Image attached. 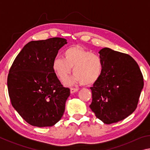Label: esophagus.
<instances>
[{
    "label": "esophagus",
    "mask_w": 150,
    "mask_h": 150,
    "mask_svg": "<svg viewBox=\"0 0 150 150\" xmlns=\"http://www.w3.org/2000/svg\"><path fill=\"white\" fill-rule=\"evenodd\" d=\"M79 91L78 88H70L71 93H74L75 92H77V91Z\"/></svg>",
    "instance_id": "obj_1"
}]
</instances>
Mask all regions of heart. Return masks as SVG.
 Wrapping results in <instances>:
<instances>
[{
    "instance_id": "b5f03b06",
    "label": "heart",
    "mask_w": 150,
    "mask_h": 150,
    "mask_svg": "<svg viewBox=\"0 0 150 150\" xmlns=\"http://www.w3.org/2000/svg\"><path fill=\"white\" fill-rule=\"evenodd\" d=\"M63 56L54 58L52 69L60 81H63L71 72L74 75L67 83H81L83 85H91L97 82L103 71V62L99 55L77 46L66 48Z\"/></svg>"
}]
</instances>
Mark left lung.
<instances>
[{"mask_svg": "<svg viewBox=\"0 0 150 150\" xmlns=\"http://www.w3.org/2000/svg\"><path fill=\"white\" fill-rule=\"evenodd\" d=\"M103 71L90 88L89 106L96 118L110 124L128 117L136 110L144 78L138 63L130 55L105 47L99 52Z\"/></svg>", "mask_w": 150, "mask_h": 150, "instance_id": "8db88e82", "label": "left lung"}]
</instances>
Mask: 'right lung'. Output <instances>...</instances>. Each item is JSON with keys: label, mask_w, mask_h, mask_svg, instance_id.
I'll return each instance as SVG.
<instances>
[{"label": "right lung", "mask_w": 150, "mask_h": 150, "mask_svg": "<svg viewBox=\"0 0 150 150\" xmlns=\"http://www.w3.org/2000/svg\"><path fill=\"white\" fill-rule=\"evenodd\" d=\"M67 43L62 38L28 43L9 70L7 85L11 104L30 125L52 126L63 115L70 89L54 74L52 63Z\"/></svg>", "instance_id": "add662e5"}]
</instances>
